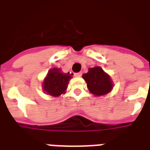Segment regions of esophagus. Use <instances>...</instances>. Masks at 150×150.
Wrapping results in <instances>:
<instances>
[{
  "label": "esophagus",
  "mask_w": 150,
  "mask_h": 150,
  "mask_svg": "<svg viewBox=\"0 0 150 150\" xmlns=\"http://www.w3.org/2000/svg\"><path fill=\"white\" fill-rule=\"evenodd\" d=\"M81 72H79V73H76V74H74V75H75V76H81Z\"/></svg>",
  "instance_id": "obj_1"
}]
</instances>
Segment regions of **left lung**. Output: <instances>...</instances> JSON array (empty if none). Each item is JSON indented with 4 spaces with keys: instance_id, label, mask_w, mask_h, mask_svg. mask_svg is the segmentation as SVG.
I'll return each instance as SVG.
<instances>
[{
    "instance_id": "1",
    "label": "left lung",
    "mask_w": 150,
    "mask_h": 150,
    "mask_svg": "<svg viewBox=\"0 0 150 150\" xmlns=\"http://www.w3.org/2000/svg\"><path fill=\"white\" fill-rule=\"evenodd\" d=\"M83 79L87 83L89 92L97 97L107 94L112 88L111 77L99 66L89 68L87 74L82 75Z\"/></svg>"
}]
</instances>
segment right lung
<instances>
[{
    "label": "right lung",
    "instance_id": "add662e5",
    "mask_svg": "<svg viewBox=\"0 0 150 150\" xmlns=\"http://www.w3.org/2000/svg\"><path fill=\"white\" fill-rule=\"evenodd\" d=\"M70 78L69 73L64 74L61 69L52 68L44 80L43 90L52 97H58L65 93Z\"/></svg>",
    "mask_w": 150,
    "mask_h": 150
}]
</instances>
